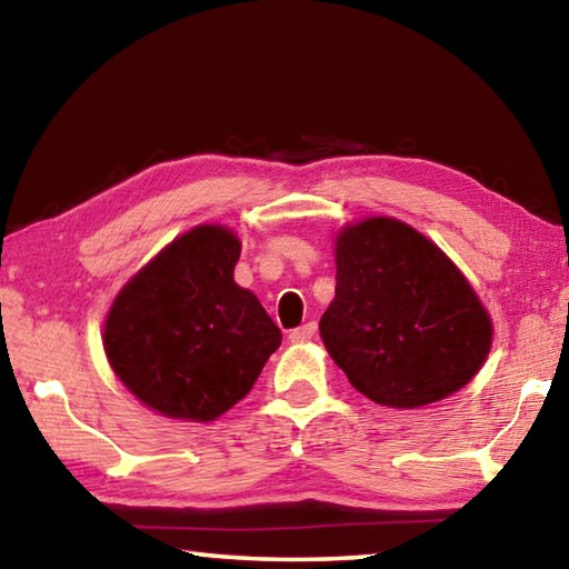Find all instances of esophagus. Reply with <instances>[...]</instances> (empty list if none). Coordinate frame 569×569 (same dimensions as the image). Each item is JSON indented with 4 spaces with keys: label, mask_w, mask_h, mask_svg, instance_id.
Returning a JSON list of instances; mask_svg holds the SVG:
<instances>
[{
    "label": "esophagus",
    "mask_w": 569,
    "mask_h": 569,
    "mask_svg": "<svg viewBox=\"0 0 569 569\" xmlns=\"http://www.w3.org/2000/svg\"><path fill=\"white\" fill-rule=\"evenodd\" d=\"M316 329H319V326H316V321H308V323H303V326H301V329H293V331H291V336H288V339H291L293 343L311 341L313 336H316Z\"/></svg>",
    "instance_id": "esophagus-1"
}]
</instances>
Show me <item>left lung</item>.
Segmentation results:
<instances>
[{
    "label": "left lung",
    "mask_w": 569,
    "mask_h": 569,
    "mask_svg": "<svg viewBox=\"0 0 569 569\" xmlns=\"http://www.w3.org/2000/svg\"><path fill=\"white\" fill-rule=\"evenodd\" d=\"M336 296L321 339L351 387L389 409H419L477 377L492 316L435 240L389 216L333 238Z\"/></svg>",
    "instance_id": "1"
}]
</instances>
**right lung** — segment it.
<instances>
[{"label": "right lung", "instance_id": "1", "mask_svg": "<svg viewBox=\"0 0 569 569\" xmlns=\"http://www.w3.org/2000/svg\"><path fill=\"white\" fill-rule=\"evenodd\" d=\"M240 238L218 223L190 228L120 288L104 319L110 369L148 409L216 421L253 389L281 331L233 281Z\"/></svg>", "mask_w": 569, "mask_h": 569}]
</instances>
